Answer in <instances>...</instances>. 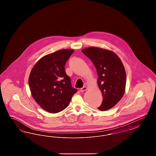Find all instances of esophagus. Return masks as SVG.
Wrapping results in <instances>:
<instances>
[{
    "mask_svg": "<svg viewBox=\"0 0 156 156\" xmlns=\"http://www.w3.org/2000/svg\"><path fill=\"white\" fill-rule=\"evenodd\" d=\"M87 89H88V88H87V87H82V88H81V89H80V91H81V92H83L85 91L86 90H87Z\"/></svg>",
    "mask_w": 156,
    "mask_h": 156,
    "instance_id": "obj_1",
    "label": "esophagus"
}]
</instances>
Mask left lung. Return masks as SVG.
<instances>
[{
    "mask_svg": "<svg viewBox=\"0 0 156 156\" xmlns=\"http://www.w3.org/2000/svg\"><path fill=\"white\" fill-rule=\"evenodd\" d=\"M82 52L92 61L97 69L98 85L103 97L98 109L109 110L119 102L125 94V67L119 57L110 50L91 47L82 50Z\"/></svg>",
    "mask_w": 156,
    "mask_h": 156,
    "instance_id": "left-lung-1",
    "label": "left lung"
}]
</instances>
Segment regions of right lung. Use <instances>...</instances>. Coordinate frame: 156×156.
Returning <instances> with one entry per match:
<instances>
[{"instance_id": "obj_1", "label": "right lung", "mask_w": 156, "mask_h": 156, "mask_svg": "<svg viewBox=\"0 0 156 156\" xmlns=\"http://www.w3.org/2000/svg\"><path fill=\"white\" fill-rule=\"evenodd\" d=\"M74 50L63 49L39 59L32 68L29 84L32 97L45 111L55 113L65 109L77 89L65 71Z\"/></svg>"}]
</instances>
